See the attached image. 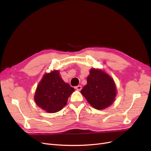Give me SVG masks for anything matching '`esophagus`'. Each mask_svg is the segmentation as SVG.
<instances>
[{
    "mask_svg": "<svg viewBox=\"0 0 151 151\" xmlns=\"http://www.w3.org/2000/svg\"><path fill=\"white\" fill-rule=\"evenodd\" d=\"M75 89H77V90H78V91H81V89H82V86H80V85H78V86H77L75 87Z\"/></svg>",
    "mask_w": 151,
    "mask_h": 151,
    "instance_id": "1",
    "label": "esophagus"
}]
</instances>
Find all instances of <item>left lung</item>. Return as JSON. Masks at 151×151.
<instances>
[{"label": "left lung", "mask_w": 151, "mask_h": 151, "mask_svg": "<svg viewBox=\"0 0 151 151\" xmlns=\"http://www.w3.org/2000/svg\"><path fill=\"white\" fill-rule=\"evenodd\" d=\"M92 107L102 110L112 105L116 96V87L113 78L101 69L91 68L87 84L81 91Z\"/></svg>", "instance_id": "8db88e82"}]
</instances>
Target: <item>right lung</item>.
<instances>
[{
	"mask_svg": "<svg viewBox=\"0 0 151 151\" xmlns=\"http://www.w3.org/2000/svg\"><path fill=\"white\" fill-rule=\"evenodd\" d=\"M75 91L73 88L65 83L59 71L54 70L45 73L39 83L35 94L37 106L48 113H56L61 110Z\"/></svg>",
	"mask_w": 151,
	"mask_h": 151,
	"instance_id": "obj_1",
	"label": "right lung"
}]
</instances>
